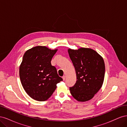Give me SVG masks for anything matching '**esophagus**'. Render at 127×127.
<instances>
[{"mask_svg":"<svg viewBox=\"0 0 127 127\" xmlns=\"http://www.w3.org/2000/svg\"><path fill=\"white\" fill-rule=\"evenodd\" d=\"M62 78H63V80H65V78H66V77H65V76H63Z\"/></svg>","mask_w":127,"mask_h":127,"instance_id":"obj_1","label":"esophagus"}]
</instances>
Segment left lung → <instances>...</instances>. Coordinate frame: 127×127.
<instances>
[{"label":"left lung","mask_w":127,"mask_h":127,"mask_svg":"<svg viewBox=\"0 0 127 127\" xmlns=\"http://www.w3.org/2000/svg\"><path fill=\"white\" fill-rule=\"evenodd\" d=\"M68 51L77 77L75 85L69 87L70 93L78 101L90 100L102 86L105 75L103 59L91 49H69Z\"/></svg>","instance_id":"left-lung-1"}]
</instances>
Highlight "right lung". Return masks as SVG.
I'll return each mask as SVG.
<instances>
[{
	"label": "right lung",
	"mask_w": 127,
	"mask_h": 127,
	"mask_svg": "<svg viewBox=\"0 0 127 127\" xmlns=\"http://www.w3.org/2000/svg\"><path fill=\"white\" fill-rule=\"evenodd\" d=\"M57 51L37 46L26 51L23 57L21 82L26 93L35 100H47L56 89L57 84L63 80L51 64Z\"/></svg>",
	"instance_id": "add662e5"
}]
</instances>
